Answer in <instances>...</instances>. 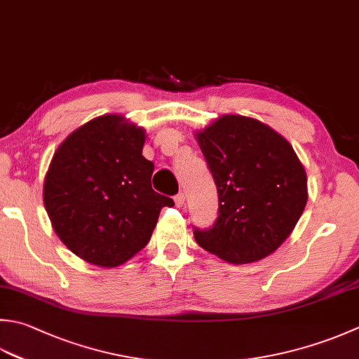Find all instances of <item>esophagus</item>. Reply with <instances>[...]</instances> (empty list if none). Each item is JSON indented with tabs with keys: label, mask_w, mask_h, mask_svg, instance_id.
I'll return each mask as SVG.
<instances>
[{
	"label": "esophagus",
	"mask_w": 359,
	"mask_h": 359,
	"mask_svg": "<svg viewBox=\"0 0 359 359\" xmlns=\"http://www.w3.org/2000/svg\"><path fill=\"white\" fill-rule=\"evenodd\" d=\"M174 202H175V207H184L185 205V194L179 193L177 196H174Z\"/></svg>",
	"instance_id": "34e87169"
}]
</instances>
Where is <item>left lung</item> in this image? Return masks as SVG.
Returning a JSON list of instances; mask_svg holds the SVG:
<instances>
[{"instance_id":"1","label":"left lung","mask_w":359,"mask_h":359,"mask_svg":"<svg viewBox=\"0 0 359 359\" xmlns=\"http://www.w3.org/2000/svg\"><path fill=\"white\" fill-rule=\"evenodd\" d=\"M219 196L202 249L230 264L273 254L292 233L308 201L305 168L285 137L255 118L222 115L196 132Z\"/></svg>"}]
</instances>
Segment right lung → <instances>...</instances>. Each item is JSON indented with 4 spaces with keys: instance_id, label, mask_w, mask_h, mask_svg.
Segmentation results:
<instances>
[{
    "instance_id": "obj_1",
    "label": "right lung",
    "mask_w": 359,
    "mask_h": 359,
    "mask_svg": "<svg viewBox=\"0 0 359 359\" xmlns=\"http://www.w3.org/2000/svg\"><path fill=\"white\" fill-rule=\"evenodd\" d=\"M146 130L123 115L93 118L63 140L43 182V202L60 241L90 264L116 268L149 243L172 199L152 189Z\"/></svg>"
}]
</instances>
